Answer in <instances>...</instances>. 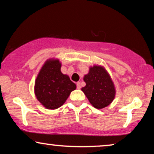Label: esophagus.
<instances>
[{
  "mask_svg": "<svg viewBox=\"0 0 154 154\" xmlns=\"http://www.w3.org/2000/svg\"><path fill=\"white\" fill-rule=\"evenodd\" d=\"M76 87H77V89H81V83H80V82H78L76 83Z\"/></svg>",
  "mask_w": 154,
  "mask_h": 154,
  "instance_id": "esophagus-1",
  "label": "esophagus"
}]
</instances>
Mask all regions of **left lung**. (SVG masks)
I'll return each instance as SVG.
<instances>
[{
	"label": "left lung",
	"mask_w": 154,
	"mask_h": 154,
	"mask_svg": "<svg viewBox=\"0 0 154 154\" xmlns=\"http://www.w3.org/2000/svg\"><path fill=\"white\" fill-rule=\"evenodd\" d=\"M86 85L81 90L92 106L97 109L104 108L113 102L116 90L110 75L103 66L94 65L83 78Z\"/></svg>",
	"instance_id": "1"
}]
</instances>
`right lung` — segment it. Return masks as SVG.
<instances>
[{"label": "right lung", "mask_w": 154, "mask_h": 154, "mask_svg": "<svg viewBox=\"0 0 154 154\" xmlns=\"http://www.w3.org/2000/svg\"><path fill=\"white\" fill-rule=\"evenodd\" d=\"M59 60H48L40 70L35 81L37 100L48 109H56L66 102L76 85L67 75L61 72Z\"/></svg>", "instance_id": "add662e5"}]
</instances>
